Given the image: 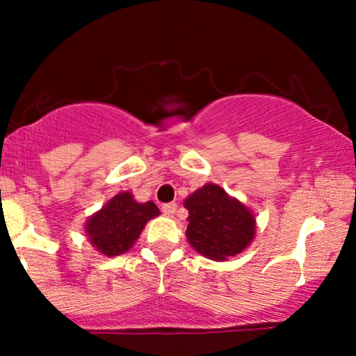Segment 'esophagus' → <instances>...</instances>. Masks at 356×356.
<instances>
[{
	"mask_svg": "<svg viewBox=\"0 0 356 356\" xmlns=\"http://www.w3.org/2000/svg\"><path fill=\"white\" fill-rule=\"evenodd\" d=\"M175 211H177V204L175 202H169V204H164L162 206V212H164L165 216H169V218H172L175 214Z\"/></svg>",
	"mask_w": 356,
	"mask_h": 356,
	"instance_id": "34e87169",
	"label": "esophagus"
}]
</instances>
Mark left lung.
Instances as JSON below:
<instances>
[{
	"instance_id": "8db88e82",
	"label": "left lung",
	"mask_w": 356,
	"mask_h": 356,
	"mask_svg": "<svg viewBox=\"0 0 356 356\" xmlns=\"http://www.w3.org/2000/svg\"><path fill=\"white\" fill-rule=\"evenodd\" d=\"M189 211L186 236L191 246L209 259L236 256L254 238V216L226 191L206 184L186 199Z\"/></svg>"
}]
</instances>
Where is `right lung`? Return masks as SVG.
Wrapping results in <instances>:
<instances>
[{
  "label": "right lung",
  "instance_id": "right-lung-1",
  "mask_svg": "<svg viewBox=\"0 0 356 356\" xmlns=\"http://www.w3.org/2000/svg\"><path fill=\"white\" fill-rule=\"evenodd\" d=\"M161 214L152 201L136 202L130 192H120L87 220V234L102 254H124L138 239L145 222Z\"/></svg>",
  "mask_w": 356,
  "mask_h": 356
}]
</instances>
